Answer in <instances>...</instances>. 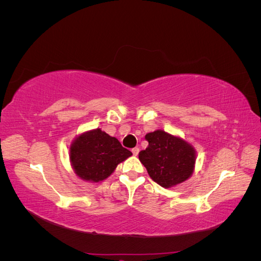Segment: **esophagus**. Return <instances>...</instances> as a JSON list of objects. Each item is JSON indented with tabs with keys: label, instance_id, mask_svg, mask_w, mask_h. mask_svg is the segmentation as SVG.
Wrapping results in <instances>:
<instances>
[{
	"label": "esophagus",
	"instance_id": "34e87169",
	"mask_svg": "<svg viewBox=\"0 0 261 261\" xmlns=\"http://www.w3.org/2000/svg\"><path fill=\"white\" fill-rule=\"evenodd\" d=\"M132 152H133L134 155H137V154L139 153V148H137V147L133 148V149H132Z\"/></svg>",
	"mask_w": 261,
	"mask_h": 261
}]
</instances>
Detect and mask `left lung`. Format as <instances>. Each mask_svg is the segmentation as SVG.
<instances>
[{
  "mask_svg": "<svg viewBox=\"0 0 261 261\" xmlns=\"http://www.w3.org/2000/svg\"><path fill=\"white\" fill-rule=\"evenodd\" d=\"M145 138L149 145L138 158L155 183L171 188L192 176L196 150L191 144L161 129L148 133Z\"/></svg>",
  "mask_w": 261,
  "mask_h": 261,
  "instance_id": "8db88e82",
  "label": "left lung"
}]
</instances>
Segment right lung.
Here are the masks:
<instances>
[{"instance_id": "add662e5", "label": "right lung", "mask_w": 261, "mask_h": 261, "mask_svg": "<svg viewBox=\"0 0 261 261\" xmlns=\"http://www.w3.org/2000/svg\"><path fill=\"white\" fill-rule=\"evenodd\" d=\"M132 154L115 137L100 128L81 134L69 146V161L75 174L90 183L108 178L117 164Z\"/></svg>"}]
</instances>
